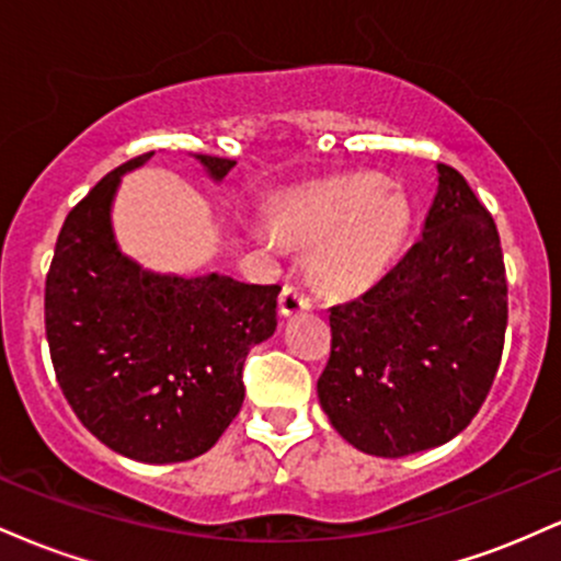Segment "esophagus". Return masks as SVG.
I'll return each instance as SVG.
<instances>
[{
	"instance_id": "obj_1",
	"label": "esophagus",
	"mask_w": 561,
	"mask_h": 561,
	"mask_svg": "<svg viewBox=\"0 0 561 561\" xmlns=\"http://www.w3.org/2000/svg\"><path fill=\"white\" fill-rule=\"evenodd\" d=\"M279 308L285 317H293V313L298 311H308V308H311V298H308L306 289L300 285H285L279 298Z\"/></svg>"
}]
</instances>
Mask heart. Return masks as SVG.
Returning a JSON list of instances; mask_svg holds the SVG:
<instances>
[{
	"instance_id": "1",
	"label": "heart",
	"mask_w": 561,
	"mask_h": 561,
	"mask_svg": "<svg viewBox=\"0 0 561 561\" xmlns=\"http://www.w3.org/2000/svg\"><path fill=\"white\" fill-rule=\"evenodd\" d=\"M274 234L317 248L311 276L332 295L371 287L396 261L409 231V205L377 176H347L295 192L274 210Z\"/></svg>"
}]
</instances>
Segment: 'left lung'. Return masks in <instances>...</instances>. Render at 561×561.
<instances>
[{
  "instance_id": "1",
  "label": "left lung",
  "mask_w": 561,
  "mask_h": 561,
  "mask_svg": "<svg viewBox=\"0 0 561 561\" xmlns=\"http://www.w3.org/2000/svg\"><path fill=\"white\" fill-rule=\"evenodd\" d=\"M506 317L493 216L459 171L437 163L420 240L362 298L330 308L321 409L364 454L398 459L443 446L491 392Z\"/></svg>"
}]
</instances>
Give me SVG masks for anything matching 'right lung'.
I'll return each instance as SVG.
<instances>
[{
	"mask_svg": "<svg viewBox=\"0 0 561 561\" xmlns=\"http://www.w3.org/2000/svg\"><path fill=\"white\" fill-rule=\"evenodd\" d=\"M150 158L118 165L68 214L44 287V327L83 427L128 459L171 465L214 448L240 414L244 358L274 334L282 287L152 274L126 259L111 205L121 176ZM197 160L216 182L237 163Z\"/></svg>",
	"mask_w": 561,
	"mask_h": 561,
	"instance_id": "right-lung-1",
	"label": "right lung"
}]
</instances>
